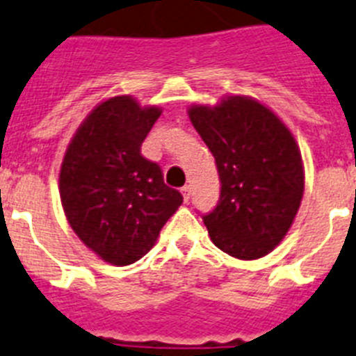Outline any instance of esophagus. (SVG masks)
<instances>
[{
    "label": "esophagus",
    "mask_w": 356,
    "mask_h": 356,
    "mask_svg": "<svg viewBox=\"0 0 356 356\" xmlns=\"http://www.w3.org/2000/svg\"><path fill=\"white\" fill-rule=\"evenodd\" d=\"M180 193H181V196H184V201L187 203L188 197H191V187H188V185H185V187L180 188Z\"/></svg>",
    "instance_id": "1"
}]
</instances>
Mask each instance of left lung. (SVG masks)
<instances>
[{
  "instance_id": "obj_1",
  "label": "left lung",
  "mask_w": 356,
  "mask_h": 356,
  "mask_svg": "<svg viewBox=\"0 0 356 356\" xmlns=\"http://www.w3.org/2000/svg\"><path fill=\"white\" fill-rule=\"evenodd\" d=\"M216 159L221 196L203 217L210 241L238 260L271 253L289 234L305 193V168L294 135L259 99L222 96L187 108Z\"/></svg>"
}]
</instances>
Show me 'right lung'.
<instances>
[{
    "label": "right lung",
    "mask_w": 356,
    "mask_h": 356,
    "mask_svg": "<svg viewBox=\"0 0 356 356\" xmlns=\"http://www.w3.org/2000/svg\"><path fill=\"white\" fill-rule=\"evenodd\" d=\"M162 114L134 96L106 97L72 134L58 172L62 209L72 232L112 266H130L155 246L181 205L140 144Z\"/></svg>",
    "instance_id": "right-lung-1"
}]
</instances>
